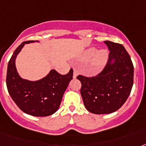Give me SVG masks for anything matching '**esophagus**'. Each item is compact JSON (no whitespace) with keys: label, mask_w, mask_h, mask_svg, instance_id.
<instances>
[{"label":"esophagus","mask_w":146,"mask_h":146,"mask_svg":"<svg viewBox=\"0 0 146 146\" xmlns=\"http://www.w3.org/2000/svg\"><path fill=\"white\" fill-rule=\"evenodd\" d=\"M78 75V70L76 68L73 69V78H76Z\"/></svg>","instance_id":"esophagus-1"}]
</instances>
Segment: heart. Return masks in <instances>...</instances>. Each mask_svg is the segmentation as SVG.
<instances>
[{
    "label": "heart",
    "mask_w": 146,
    "mask_h": 146,
    "mask_svg": "<svg viewBox=\"0 0 146 146\" xmlns=\"http://www.w3.org/2000/svg\"><path fill=\"white\" fill-rule=\"evenodd\" d=\"M108 51L105 50H101L97 52V49L95 48H89L84 53L82 56V59L85 60H89L94 57L93 61H92V67L96 70H98L104 66L108 60Z\"/></svg>",
    "instance_id": "heart-1"
}]
</instances>
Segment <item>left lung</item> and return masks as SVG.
<instances>
[{
    "label": "left lung",
    "mask_w": 146,
    "mask_h": 146,
    "mask_svg": "<svg viewBox=\"0 0 146 146\" xmlns=\"http://www.w3.org/2000/svg\"><path fill=\"white\" fill-rule=\"evenodd\" d=\"M110 52L106 65L94 76L79 75L80 93L86 108L96 114L113 113L129 97L133 84V64L121 44L105 41ZM115 61L111 64V60Z\"/></svg>",
    "instance_id": "left-lung-1"
}]
</instances>
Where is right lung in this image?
<instances>
[{
    "mask_svg": "<svg viewBox=\"0 0 146 146\" xmlns=\"http://www.w3.org/2000/svg\"><path fill=\"white\" fill-rule=\"evenodd\" d=\"M34 41L23 42L18 46L9 60L6 83L13 102L24 113L35 117H46L58 110L65 90L73 79V69L66 75L54 70L36 82L23 80L17 73L15 59L24 44Z\"/></svg>",
    "mask_w": 146,
    "mask_h": 146,
    "instance_id": "add662e5",
    "label": "right lung"
}]
</instances>
